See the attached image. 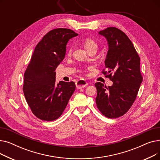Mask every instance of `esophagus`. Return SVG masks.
Returning a JSON list of instances; mask_svg holds the SVG:
<instances>
[{"label": "esophagus", "instance_id": "34e87169", "mask_svg": "<svg viewBox=\"0 0 160 160\" xmlns=\"http://www.w3.org/2000/svg\"><path fill=\"white\" fill-rule=\"evenodd\" d=\"M88 85V82H86L84 80H79L76 82V86L78 89H82L84 88Z\"/></svg>", "mask_w": 160, "mask_h": 160}]
</instances>
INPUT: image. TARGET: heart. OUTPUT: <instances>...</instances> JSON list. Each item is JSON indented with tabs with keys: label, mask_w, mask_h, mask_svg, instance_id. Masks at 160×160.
I'll return each mask as SVG.
<instances>
[{
	"label": "heart",
	"mask_w": 160,
	"mask_h": 160,
	"mask_svg": "<svg viewBox=\"0 0 160 160\" xmlns=\"http://www.w3.org/2000/svg\"><path fill=\"white\" fill-rule=\"evenodd\" d=\"M83 45H84L85 48L87 49L88 51L89 52V50L92 49H97V44L96 42L91 38H86L83 41ZM67 52L69 54H70L72 52V47L70 46L67 50Z\"/></svg>",
	"instance_id": "1"
}]
</instances>
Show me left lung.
<instances>
[{
  "label": "left lung",
  "mask_w": 160,
  "mask_h": 160,
  "mask_svg": "<svg viewBox=\"0 0 160 160\" xmlns=\"http://www.w3.org/2000/svg\"><path fill=\"white\" fill-rule=\"evenodd\" d=\"M108 41L109 49L102 73L113 82L106 87L97 82L96 104L108 118L114 119L127 113L135 101L142 81L140 58L132 41L122 30L108 27L98 32Z\"/></svg>",
  "instance_id": "obj_1"
}]
</instances>
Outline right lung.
I'll use <instances>...</instances> for the list:
<instances>
[{"label":"right lung","mask_w":160,"mask_h":160,"mask_svg":"<svg viewBox=\"0 0 160 160\" xmlns=\"http://www.w3.org/2000/svg\"><path fill=\"white\" fill-rule=\"evenodd\" d=\"M78 33L59 28L48 32L36 45L24 74L23 92L30 110L41 120L60 117L76 88L74 82L56 85L55 70L63 60L68 41Z\"/></svg>","instance_id":"1"}]
</instances>
